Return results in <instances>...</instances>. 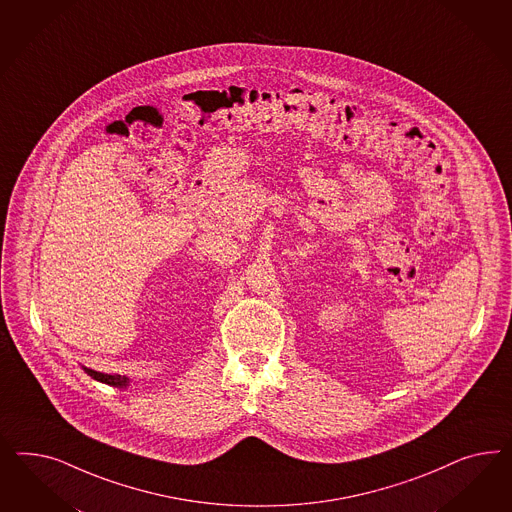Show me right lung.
Wrapping results in <instances>:
<instances>
[{
	"label": "right lung",
	"mask_w": 512,
	"mask_h": 512,
	"mask_svg": "<svg viewBox=\"0 0 512 512\" xmlns=\"http://www.w3.org/2000/svg\"><path fill=\"white\" fill-rule=\"evenodd\" d=\"M82 370L88 373L95 381L105 383V385H110V387L127 388L129 383H131V379L125 377V375H109V373L95 372V370H90L86 366H82Z\"/></svg>",
	"instance_id": "obj_1"
}]
</instances>
